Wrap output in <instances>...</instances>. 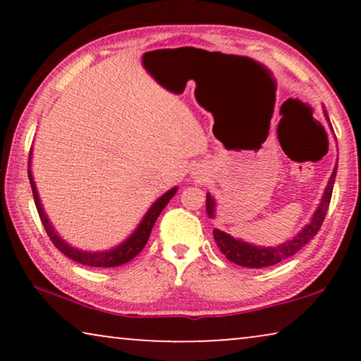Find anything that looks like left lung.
<instances>
[{"mask_svg": "<svg viewBox=\"0 0 361 361\" xmlns=\"http://www.w3.org/2000/svg\"><path fill=\"white\" fill-rule=\"evenodd\" d=\"M335 176H337V167H335L332 176H330L329 185L327 189H325L322 202H320L312 221H310L298 236H294L293 240L288 241V243L276 246V248H258V246L235 240L233 236L226 235L225 231L215 228L214 240L216 246H219L221 253H224L231 263L245 266V268H266V266L278 264L283 259L290 258V256H294L299 250H302L304 246L307 245L310 240H314V236L319 233L320 226H322L325 220V215H327L330 199H332ZM207 214H209V216H214L215 214V202L210 195H207Z\"/></svg>", "mask_w": 361, "mask_h": 361, "instance_id": "obj_1", "label": "left lung"}]
</instances>
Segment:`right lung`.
Instances as JSON below:
<instances>
[{"label": "right lung", "mask_w": 361, "mask_h": 361, "mask_svg": "<svg viewBox=\"0 0 361 361\" xmlns=\"http://www.w3.org/2000/svg\"><path fill=\"white\" fill-rule=\"evenodd\" d=\"M27 174H29V182H31L32 197H34V204H36L37 214H39V216H41L44 228H46V233H47L49 238H51L54 246H56V248L61 251V253L66 255L67 258L75 261V263H80V264H85V266H93V268H115V266L125 264V263H128V261H131L133 258H135V256L140 255L142 248L146 246L147 240H149L151 230L156 224L157 216H159L162 209H164V207L167 205V202H169L172 197H174L176 190H177L174 187V189L166 192V194L162 195L159 200H156L154 205L151 207L145 219H142L141 225L137 226V230L130 236V238L125 241V243L118 246V248L111 250V251H103V253H87V251H80V250L72 248V246H68L66 241H62L61 236H59L56 231H54L52 225L49 224L47 216L42 210V205H41V200H39V197H37L36 185H34L31 171H27Z\"/></svg>", "instance_id": "add662e5"}]
</instances>
